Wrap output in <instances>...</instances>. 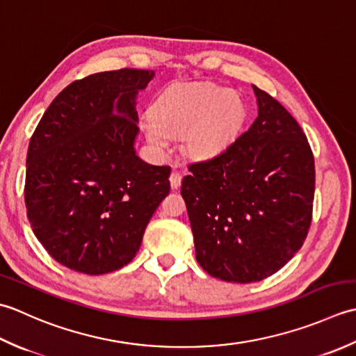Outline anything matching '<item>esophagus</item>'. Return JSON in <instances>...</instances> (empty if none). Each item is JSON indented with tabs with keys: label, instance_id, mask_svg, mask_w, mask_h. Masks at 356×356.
<instances>
[{
	"label": "esophagus",
	"instance_id": "esophagus-1",
	"mask_svg": "<svg viewBox=\"0 0 356 356\" xmlns=\"http://www.w3.org/2000/svg\"><path fill=\"white\" fill-rule=\"evenodd\" d=\"M169 181H170V187L172 188H178L181 186V175H179L178 172H172Z\"/></svg>",
	"mask_w": 356,
	"mask_h": 356
}]
</instances>
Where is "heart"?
<instances>
[{"mask_svg": "<svg viewBox=\"0 0 356 356\" xmlns=\"http://www.w3.org/2000/svg\"><path fill=\"white\" fill-rule=\"evenodd\" d=\"M244 120L245 106L238 92L213 83H178L159 93L141 129L156 147L183 135L187 156L209 159L235 140Z\"/></svg>", "mask_w": 356, "mask_h": 356, "instance_id": "b5f03b06", "label": "heart"}]
</instances>
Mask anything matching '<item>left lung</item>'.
Returning <instances> with one entry per match:
<instances>
[{
	"mask_svg": "<svg viewBox=\"0 0 356 356\" xmlns=\"http://www.w3.org/2000/svg\"><path fill=\"white\" fill-rule=\"evenodd\" d=\"M253 124L181 183L197 261L210 277L257 282L301 249L312 222L315 161L296 120L252 86Z\"/></svg>",
	"mask_w": 356,
	"mask_h": 356,
	"instance_id": "obj_1",
	"label": "left lung"
}]
</instances>
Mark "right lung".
I'll use <instances>...</instances> for the list:
<instances>
[{"instance_id": "right-lung-1", "label": "right lung", "mask_w": 356, "mask_h": 356, "mask_svg": "<svg viewBox=\"0 0 356 356\" xmlns=\"http://www.w3.org/2000/svg\"><path fill=\"white\" fill-rule=\"evenodd\" d=\"M154 70L120 69L58 93L29 143L24 200L42 248L67 269L103 275L129 264L170 192L169 165L144 163L135 99Z\"/></svg>"}]
</instances>
